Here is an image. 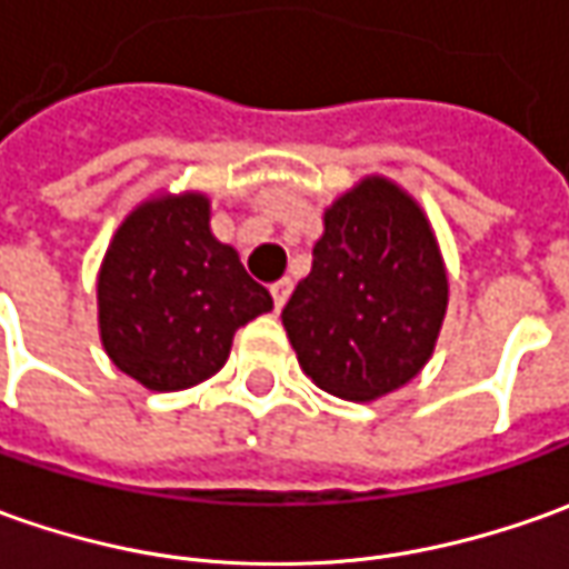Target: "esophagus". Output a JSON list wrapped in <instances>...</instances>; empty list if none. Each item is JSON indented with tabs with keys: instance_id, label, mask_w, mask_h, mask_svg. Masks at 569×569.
Returning <instances> with one entry per match:
<instances>
[{
	"instance_id": "34e87169",
	"label": "esophagus",
	"mask_w": 569,
	"mask_h": 569,
	"mask_svg": "<svg viewBox=\"0 0 569 569\" xmlns=\"http://www.w3.org/2000/svg\"><path fill=\"white\" fill-rule=\"evenodd\" d=\"M289 292H292V280H289V277H283V280H277V283L270 286V296H273V308H277V311L286 305Z\"/></svg>"
}]
</instances>
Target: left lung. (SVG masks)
<instances>
[{
  "instance_id": "obj_1",
  "label": "left lung",
  "mask_w": 569,
  "mask_h": 569,
  "mask_svg": "<svg viewBox=\"0 0 569 569\" xmlns=\"http://www.w3.org/2000/svg\"><path fill=\"white\" fill-rule=\"evenodd\" d=\"M446 305V264L423 211L396 183L367 177L323 214L283 327L323 392L373 401L430 361Z\"/></svg>"
}]
</instances>
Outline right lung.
<instances>
[{
	"label": "right lung",
	"mask_w": 569,
	"mask_h": 569,
	"mask_svg": "<svg viewBox=\"0 0 569 569\" xmlns=\"http://www.w3.org/2000/svg\"><path fill=\"white\" fill-rule=\"evenodd\" d=\"M273 308L239 254L208 227V199L164 196L123 220L99 270V330L108 358L154 392L214 377L233 333Z\"/></svg>",
	"instance_id": "add662e5"
}]
</instances>
